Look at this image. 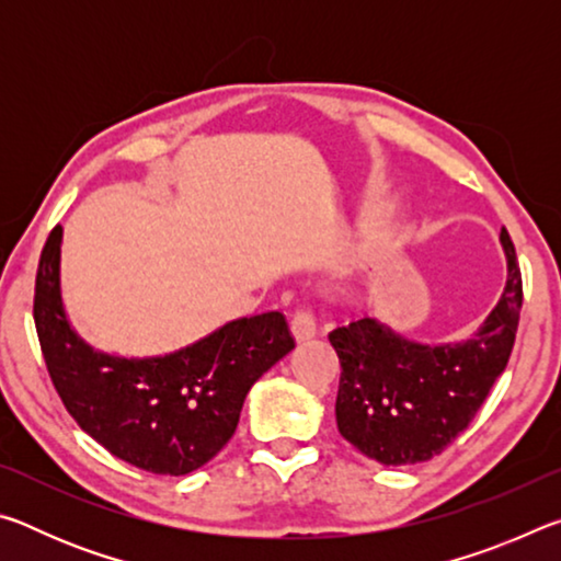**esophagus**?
<instances>
[{
  "label": "esophagus",
  "instance_id": "1",
  "mask_svg": "<svg viewBox=\"0 0 561 561\" xmlns=\"http://www.w3.org/2000/svg\"><path fill=\"white\" fill-rule=\"evenodd\" d=\"M291 334L297 341H307L317 334V321L309 309H297L291 317Z\"/></svg>",
  "mask_w": 561,
  "mask_h": 561
}]
</instances>
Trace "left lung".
Masks as SVG:
<instances>
[{"instance_id":"left-lung-1","label":"left lung","mask_w":561,"mask_h":561,"mask_svg":"<svg viewBox=\"0 0 561 561\" xmlns=\"http://www.w3.org/2000/svg\"><path fill=\"white\" fill-rule=\"evenodd\" d=\"M507 284L482 327L455 344H417L378 319L329 334L341 378L339 433L381 465H413L440 455L485 403L505 371L522 307L515 244L500 232Z\"/></svg>"}]
</instances>
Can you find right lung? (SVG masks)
<instances>
[{
    "label": "right lung",
    "mask_w": 561,
    "mask_h": 561,
    "mask_svg": "<svg viewBox=\"0 0 561 561\" xmlns=\"http://www.w3.org/2000/svg\"><path fill=\"white\" fill-rule=\"evenodd\" d=\"M56 225L36 272L34 324L56 393L83 433L156 474H187L220 453L250 388L294 348L279 311L227 321L165 356L128 358L87 344L61 299Z\"/></svg>",
    "instance_id": "1"
}]
</instances>
